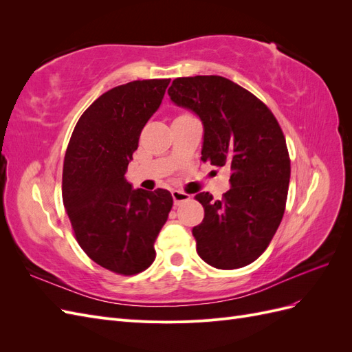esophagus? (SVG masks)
Returning <instances> with one entry per match:
<instances>
[{
  "mask_svg": "<svg viewBox=\"0 0 352 352\" xmlns=\"http://www.w3.org/2000/svg\"><path fill=\"white\" fill-rule=\"evenodd\" d=\"M172 197H173V201L175 204H179V202H184V201H188L189 199V195L182 192V190H177V189H173L172 190Z\"/></svg>",
  "mask_w": 352,
  "mask_h": 352,
  "instance_id": "esophagus-1",
  "label": "esophagus"
}]
</instances>
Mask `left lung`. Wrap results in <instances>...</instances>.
<instances>
[{
    "mask_svg": "<svg viewBox=\"0 0 352 352\" xmlns=\"http://www.w3.org/2000/svg\"><path fill=\"white\" fill-rule=\"evenodd\" d=\"M204 126L201 160L230 170L221 199L199 192L204 219L192 229L197 252L221 270L245 267L269 247L286 206L291 162L267 105L221 76L177 78L167 91Z\"/></svg>",
    "mask_w": 352,
    "mask_h": 352,
    "instance_id": "8db88e82",
    "label": "left lung"
}]
</instances>
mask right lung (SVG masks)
<instances>
[{
	"mask_svg": "<svg viewBox=\"0 0 352 352\" xmlns=\"http://www.w3.org/2000/svg\"><path fill=\"white\" fill-rule=\"evenodd\" d=\"M170 79L133 80L95 100L74 126L63 166V202L80 248L110 272L150 267L173 206L167 189H133L127 166Z\"/></svg>",
	"mask_w": 352,
	"mask_h": 352,
	"instance_id": "add662e5",
	"label": "right lung"
}]
</instances>
